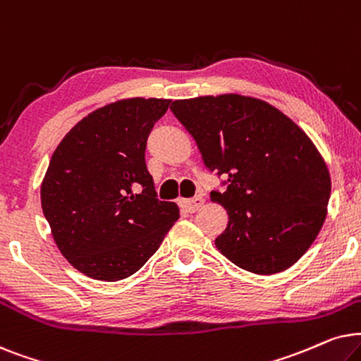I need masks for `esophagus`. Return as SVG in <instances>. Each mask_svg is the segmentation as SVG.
<instances>
[{"mask_svg":"<svg viewBox=\"0 0 361 361\" xmlns=\"http://www.w3.org/2000/svg\"><path fill=\"white\" fill-rule=\"evenodd\" d=\"M203 203H204V200L201 198V196H195V198H191V200H181L180 206L183 209L188 211V213H195V211H198L201 206H203Z\"/></svg>","mask_w":361,"mask_h":361,"instance_id":"esophagus-1","label":"esophagus"}]
</instances>
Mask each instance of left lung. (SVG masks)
Masks as SVG:
<instances>
[{
    "mask_svg": "<svg viewBox=\"0 0 361 361\" xmlns=\"http://www.w3.org/2000/svg\"><path fill=\"white\" fill-rule=\"evenodd\" d=\"M170 109L206 168L226 178V191H211L229 216L218 251L261 276L294 266L324 226L331 190L305 132L271 104L239 94L175 100Z\"/></svg>",
    "mask_w": 361,
    "mask_h": 361,
    "instance_id": "obj_1",
    "label": "left lung"
}]
</instances>
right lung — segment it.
<instances>
[{
	"instance_id": "obj_1",
	"label": "right lung",
	"mask_w": 361,
	"mask_h": 361,
	"mask_svg": "<svg viewBox=\"0 0 361 361\" xmlns=\"http://www.w3.org/2000/svg\"><path fill=\"white\" fill-rule=\"evenodd\" d=\"M168 99H123L89 114L62 138L41 185V204L62 256L97 281L143 267L180 218L157 198L145 150Z\"/></svg>"
}]
</instances>
